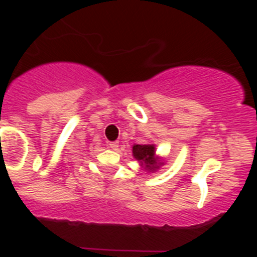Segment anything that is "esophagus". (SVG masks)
<instances>
[{"instance_id": "esophagus-1", "label": "esophagus", "mask_w": 257, "mask_h": 257, "mask_svg": "<svg viewBox=\"0 0 257 257\" xmlns=\"http://www.w3.org/2000/svg\"><path fill=\"white\" fill-rule=\"evenodd\" d=\"M118 145H119V144H118V142H112V143H109L108 147H109V148H110V149H113V151H117V149H118Z\"/></svg>"}]
</instances>
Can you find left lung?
<instances>
[{"instance_id":"obj_1","label":"left lung","mask_w":257,"mask_h":257,"mask_svg":"<svg viewBox=\"0 0 257 257\" xmlns=\"http://www.w3.org/2000/svg\"><path fill=\"white\" fill-rule=\"evenodd\" d=\"M133 157L139 162L140 167L151 174L161 169V166L165 165L162 157L156 154V145L153 143H145V144L133 145Z\"/></svg>"}]
</instances>
